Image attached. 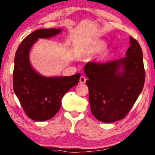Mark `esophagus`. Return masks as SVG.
I'll use <instances>...</instances> for the list:
<instances>
[{"instance_id": "obj_1", "label": "esophagus", "mask_w": 155, "mask_h": 155, "mask_svg": "<svg viewBox=\"0 0 155 155\" xmlns=\"http://www.w3.org/2000/svg\"><path fill=\"white\" fill-rule=\"evenodd\" d=\"M86 81V78L84 77H83V76H81V77L79 78V82L81 83V84H85Z\"/></svg>"}]
</instances>
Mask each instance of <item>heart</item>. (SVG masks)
<instances>
[{
  "instance_id": "b5f03b06",
  "label": "heart",
  "mask_w": 155,
  "mask_h": 155,
  "mask_svg": "<svg viewBox=\"0 0 155 155\" xmlns=\"http://www.w3.org/2000/svg\"><path fill=\"white\" fill-rule=\"evenodd\" d=\"M105 48V44L104 43H99V44H94L88 48V52L89 53H93L98 52Z\"/></svg>"
}]
</instances>
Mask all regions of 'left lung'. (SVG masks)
Returning <instances> with one entry per match:
<instances>
[{
  "instance_id": "obj_1",
  "label": "left lung",
  "mask_w": 155,
  "mask_h": 155,
  "mask_svg": "<svg viewBox=\"0 0 155 155\" xmlns=\"http://www.w3.org/2000/svg\"><path fill=\"white\" fill-rule=\"evenodd\" d=\"M129 39L126 57L89 62L84 67L91 112L104 123L124 119L143 91L145 76L143 51L136 39L131 36Z\"/></svg>"
}]
</instances>
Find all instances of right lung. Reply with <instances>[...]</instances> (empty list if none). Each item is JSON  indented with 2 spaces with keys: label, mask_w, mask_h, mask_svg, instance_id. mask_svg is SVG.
I'll return each mask as SVG.
<instances>
[{
  "label": "right lung",
  "mask_w": 155,
  "mask_h": 155,
  "mask_svg": "<svg viewBox=\"0 0 155 155\" xmlns=\"http://www.w3.org/2000/svg\"><path fill=\"white\" fill-rule=\"evenodd\" d=\"M62 30H36L24 39L15 54L13 89L25 113L34 121L53 118L60 109L63 96L79 81L80 73L68 77H45L34 69L30 62V51L39 38H53Z\"/></svg>",
  "instance_id": "obj_1"
}]
</instances>
